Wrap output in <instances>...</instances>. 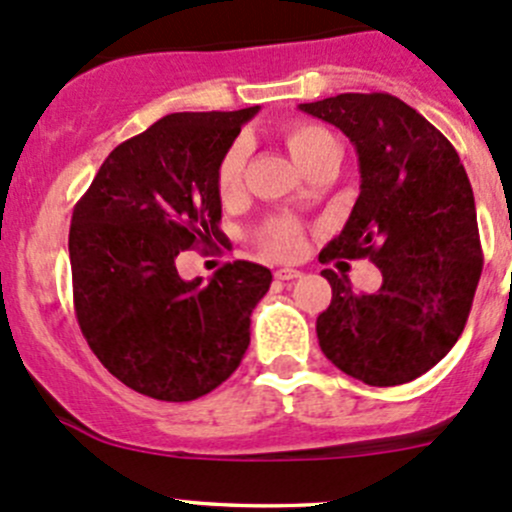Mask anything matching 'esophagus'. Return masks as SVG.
<instances>
[{
  "label": "esophagus",
  "mask_w": 512,
  "mask_h": 512,
  "mask_svg": "<svg viewBox=\"0 0 512 512\" xmlns=\"http://www.w3.org/2000/svg\"><path fill=\"white\" fill-rule=\"evenodd\" d=\"M275 277L280 282H289V280H297V277H302V272L292 270V267H280V270H275Z\"/></svg>",
  "instance_id": "obj_1"
}]
</instances>
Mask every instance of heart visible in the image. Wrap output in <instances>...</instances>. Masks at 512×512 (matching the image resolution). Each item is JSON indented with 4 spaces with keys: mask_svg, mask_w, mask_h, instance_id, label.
I'll use <instances>...</instances> for the list:
<instances>
[{
    "mask_svg": "<svg viewBox=\"0 0 512 512\" xmlns=\"http://www.w3.org/2000/svg\"><path fill=\"white\" fill-rule=\"evenodd\" d=\"M282 138H285L287 151L292 153V158L297 160L302 168H307L309 163H314L324 153L334 151L337 146V138L329 131L327 126L317 121H289L282 128ZM245 158H247V146L242 141H235L225 151V156L220 158L218 165V193L223 200L235 198L242 188V175H245ZM262 250L272 257H294L302 250V227L294 220L277 218L270 223L262 225L260 235H257Z\"/></svg>",
    "mask_w": 512,
    "mask_h": 512,
    "instance_id": "b5f03b06",
    "label": "heart"
}]
</instances>
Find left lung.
I'll return each instance as SVG.
<instances>
[{"label":"left lung","mask_w":512,"mask_h":512,"mask_svg":"<svg viewBox=\"0 0 512 512\" xmlns=\"http://www.w3.org/2000/svg\"><path fill=\"white\" fill-rule=\"evenodd\" d=\"M299 108L347 133L359 156L361 193L319 262L369 257L384 277L366 294L322 272L332 302L317 317L319 347L369 386L414 381L458 342L483 272L466 168L436 126L391 94H339Z\"/></svg>","instance_id":"1"}]
</instances>
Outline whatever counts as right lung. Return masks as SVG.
<instances>
[{
    "label": "right lung",
    "mask_w": 512,
    "mask_h": 512,
    "mask_svg": "<svg viewBox=\"0 0 512 512\" xmlns=\"http://www.w3.org/2000/svg\"><path fill=\"white\" fill-rule=\"evenodd\" d=\"M255 113L160 118L113 148L71 215L76 319L98 361L138 394L200 399L250 347V314L272 272L235 260L210 282H185L175 260L220 250L218 165Z\"/></svg>",
    "instance_id": "1"
}]
</instances>
